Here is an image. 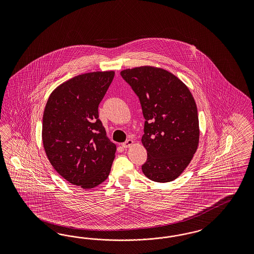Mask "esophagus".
<instances>
[{
	"label": "esophagus",
	"instance_id": "obj_1",
	"mask_svg": "<svg viewBox=\"0 0 254 254\" xmlns=\"http://www.w3.org/2000/svg\"><path fill=\"white\" fill-rule=\"evenodd\" d=\"M133 144V140L132 139H127V141H125L122 143V147L123 148H129Z\"/></svg>",
	"mask_w": 254,
	"mask_h": 254
}]
</instances>
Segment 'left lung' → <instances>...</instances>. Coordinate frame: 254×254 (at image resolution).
<instances>
[{
	"instance_id": "1",
	"label": "left lung",
	"mask_w": 254,
	"mask_h": 254,
	"mask_svg": "<svg viewBox=\"0 0 254 254\" xmlns=\"http://www.w3.org/2000/svg\"><path fill=\"white\" fill-rule=\"evenodd\" d=\"M138 97L147 160L141 169L148 179L169 183L177 179L196 152L199 124L195 101L188 87L166 69L141 66L120 72Z\"/></svg>"
}]
</instances>
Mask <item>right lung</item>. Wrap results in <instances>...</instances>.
<instances>
[{
    "instance_id": "right-lung-1",
    "label": "right lung",
    "mask_w": 254,
    "mask_h": 254,
    "mask_svg": "<svg viewBox=\"0 0 254 254\" xmlns=\"http://www.w3.org/2000/svg\"><path fill=\"white\" fill-rule=\"evenodd\" d=\"M114 70L73 77L59 85L46 102L43 144L56 171L69 184L91 189L111 171L116 146L99 119V104Z\"/></svg>"
}]
</instances>
